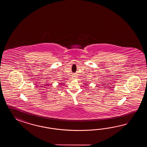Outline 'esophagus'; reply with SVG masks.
Returning <instances> with one entry per match:
<instances>
[{
  "mask_svg": "<svg viewBox=\"0 0 147 147\" xmlns=\"http://www.w3.org/2000/svg\"><path fill=\"white\" fill-rule=\"evenodd\" d=\"M75 78V76H74V77H73V78H74H74Z\"/></svg>",
  "mask_w": 147,
  "mask_h": 147,
  "instance_id": "esophagus-1",
  "label": "esophagus"
}]
</instances>
